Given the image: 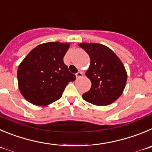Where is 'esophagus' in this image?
<instances>
[{
    "label": "esophagus",
    "instance_id": "34e87169",
    "mask_svg": "<svg viewBox=\"0 0 152 152\" xmlns=\"http://www.w3.org/2000/svg\"><path fill=\"white\" fill-rule=\"evenodd\" d=\"M76 78H77V79H79V78H80V77H82V76H83V73H82V72H78L77 73H76Z\"/></svg>",
    "mask_w": 152,
    "mask_h": 152
}]
</instances>
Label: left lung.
<instances>
[{
    "instance_id": "left-lung-1",
    "label": "left lung",
    "mask_w": 152,
    "mask_h": 152,
    "mask_svg": "<svg viewBox=\"0 0 152 152\" xmlns=\"http://www.w3.org/2000/svg\"><path fill=\"white\" fill-rule=\"evenodd\" d=\"M91 58L86 75L91 82V88L83 94L86 101L97 106L113 103L122 94L127 72L117 55L107 46L98 43L79 44Z\"/></svg>"
}]
</instances>
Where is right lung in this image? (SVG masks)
Instances as JSON below:
<instances>
[{"mask_svg":"<svg viewBox=\"0 0 152 152\" xmlns=\"http://www.w3.org/2000/svg\"><path fill=\"white\" fill-rule=\"evenodd\" d=\"M69 43L50 42L31 50L18 66V88L30 103L46 106L61 97L65 87L76 76L64 63Z\"/></svg>","mask_w":152,"mask_h":152,"instance_id":"right-lung-1","label":"right lung"}]
</instances>
